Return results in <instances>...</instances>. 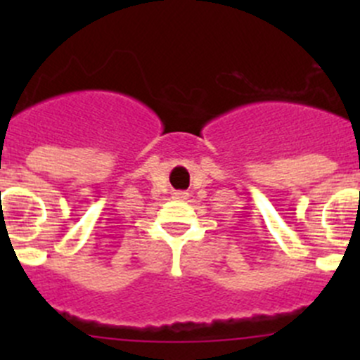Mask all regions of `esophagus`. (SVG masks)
I'll return each mask as SVG.
<instances>
[{"instance_id":"34e87169","label":"esophagus","mask_w":360,"mask_h":360,"mask_svg":"<svg viewBox=\"0 0 360 360\" xmlns=\"http://www.w3.org/2000/svg\"><path fill=\"white\" fill-rule=\"evenodd\" d=\"M186 197L188 193H184V191H176V193H174V198H179V200H184Z\"/></svg>"}]
</instances>
